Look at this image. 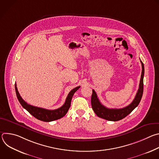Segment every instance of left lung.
I'll use <instances>...</instances> for the list:
<instances>
[{"label":"left lung","mask_w":159,"mask_h":159,"mask_svg":"<svg viewBox=\"0 0 159 159\" xmlns=\"http://www.w3.org/2000/svg\"><path fill=\"white\" fill-rule=\"evenodd\" d=\"M142 63V75L139 84V88L137 94L132 102L128 106L121 109H109L103 106L99 101L98 96L94 90H93V94L91 97V105L96 115L102 119L116 121L121 120L128 116L129 113L139 104L142 98L143 92V76H144V65L140 60Z\"/></svg>","instance_id":"left-lung-1"}]
</instances>
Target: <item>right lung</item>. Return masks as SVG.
I'll return each mask as SVG.
<instances>
[{
	"label": "right lung",
	"mask_w": 159,
	"mask_h": 159,
	"mask_svg": "<svg viewBox=\"0 0 159 159\" xmlns=\"http://www.w3.org/2000/svg\"><path fill=\"white\" fill-rule=\"evenodd\" d=\"M79 88H80V86L77 87L71 90V91L69 93V94H68L66 98L65 102L61 107L57 109L49 110V109H46L44 108L38 107H36V106H33L30 104H28L20 97L17 90L16 84H15V90L16 93V96L21 106L25 109H26L34 118H36L39 120L45 121V122H50V121H55L63 117L66 114V112H68V111H69L70 107L71 101H72L73 95Z\"/></svg>",
	"instance_id": "1"
}]
</instances>
